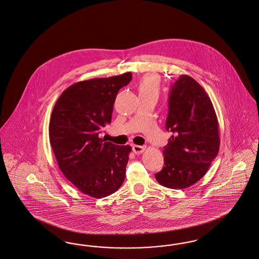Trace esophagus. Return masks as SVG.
Instances as JSON below:
<instances>
[{"label":"esophagus","instance_id":"1","mask_svg":"<svg viewBox=\"0 0 259 259\" xmlns=\"http://www.w3.org/2000/svg\"><path fill=\"white\" fill-rule=\"evenodd\" d=\"M133 152L135 154H142L145 149H146V146H141V145H133L132 147Z\"/></svg>","mask_w":259,"mask_h":259}]
</instances>
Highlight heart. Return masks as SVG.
Here are the masks:
<instances>
[{
  "label": "heart",
  "instance_id": "heart-1",
  "mask_svg": "<svg viewBox=\"0 0 259 259\" xmlns=\"http://www.w3.org/2000/svg\"><path fill=\"white\" fill-rule=\"evenodd\" d=\"M137 88L140 97L159 96L161 89V78L155 73H145L138 81Z\"/></svg>",
  "mask_w": 259,
  "mask_h": 259
}]
</instances>
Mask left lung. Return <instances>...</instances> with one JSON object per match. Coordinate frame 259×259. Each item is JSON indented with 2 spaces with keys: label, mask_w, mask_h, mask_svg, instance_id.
Listing matches in <instances>:
<instances>
[{
  "label": "left lung",
  "mask_w": 259,
  "mask_h": 259,
  "mask_svg": "<svg viewBox=\"0 0 259 259\" xmlns=\"http://www.w3.org/2000/svg\"><path fill=\"white\" fill-rule=\"evenodd\" d=\"M165 127L173 135L163 147L158 183L173 189L187 188L203 178L220 147L219 124L212 102L204 88L187 74L170 92Z\"/></svg>",
  "instance_id": "8db88e82"
}]
</instances>
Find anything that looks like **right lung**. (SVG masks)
<instances>
[{"mask_svg":"<svg viewBox=\"0 0 259 259\" xmlns=\"http://www.w3.org/2000/svg\"><path fill=\"white\" fill-rule=\"evenodd\" d=\"M131 79L128 71L74 83L54 105L50 143L64 176L83 194L109 196L124 182L131 146L105 142L98 134L111 122L118 91Z\"/></svg>","mask_w":259,"mask_h":259,"instance_id":"right-lung-1","label":"right lung"}]
</instances>
